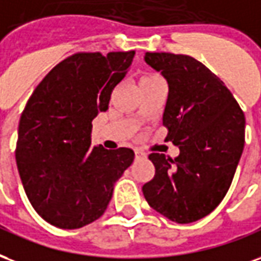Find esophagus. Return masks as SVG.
Returning a JSON list of instances; mask_svg holds the SVG:
<instances>
[{"label":"esophagus","instance_id":"1","mask_svg":"<svg viewBox=\"0 0 261 261\" xmlns=\"http://www.w3.org/2000/svg\"><path fill=\"white\" fill-rule=\"evenodd\" d=\"M135 157H136V159H144L146 154H144L142 150H135Z\"/></svg>","mask_w":261,"mask_h":261}]
</instances>
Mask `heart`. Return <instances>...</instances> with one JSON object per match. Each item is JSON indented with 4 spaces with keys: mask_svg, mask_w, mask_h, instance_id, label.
I'll return each instance as SVG.
<instances>
[{
    "mask_svg": "<svg viewBox=\"0 0 261 261\" xmlns=\"http://www.w3.org/2000/svg\"><path fill=\"white\" fill-rule=\"evenodd\" d=\"M154 79H159V76L153 75V73H149V75H144L142 79H140V83H144V82L154 81Z\"/></svg>",
    "mask_w": 261,
    "mask_h": 261,
    "instance_id": "obj_1",
    "label": "heart"
}]
</instances>
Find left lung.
<instances>
[{
	"instance_id": "8db88e82",
	"label": "left lung",
	"mask_w": 261,
	"mask_h": 261,
	"mask_svg": "<svg viewBox=\"0 0 261 261\" xmlns=\"http://www.w3.org/2000/svg\"><path fill=\"white\" fill-rule=\"evenodd\" d=\"M168 83L163 125L179 155L151 153L153 179L143 185L150 207L178 224L214 210L231 186L245 144V114L224 82L193 57L146 53Z\"/></svg>"
}]
</instances>
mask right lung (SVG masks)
Wrapping results in <instances>:
<instances>
[{"label": "right lung", "mask_w": 261, "mask_h": 261, "mask_svg": "<svg viewBox=\"0 0 261 261\" xmlns=\"http://www.w3.org/2000/svg\"><path fill=\"white\" fill-rule=\"evenodd\" d=\"M135 51L76 53L45 75L19 121L16 164L28 199L54 227L76 229L104 214L133 163L126 147L91 146V121L107 111Z\"/></svg>", "instance_id": "1"}]
</instances>
